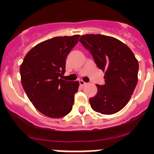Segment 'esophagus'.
<instances>
[{
	"label": "esophagus",
	"instance_id": "1",
	"mask_svg": "<svg viewBox=\"0 0 154 154\" xmlns=\"http://www.w3.org/2000/svg\"><path fill=\"white\" fill-rule=\"evenodd\" d=\"M79 83H80V85H82V86H84V85H85L87 83H85V82H83V81H79Z\"/></svg>",
	"mask_w": 154,
	"mask_h": 154
}]
</instances>
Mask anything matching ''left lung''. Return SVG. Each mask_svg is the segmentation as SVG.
<instances>
[{
    "label": "left lung",
    "mask_w": 154,
    "mask_h": 154,
    "mask_svg": "<svg viewBox=\"0 0 154 154\" xmlns=\"http://www.w3.org/2000/svg\"><path fill=\"white\" fill-rule=\"evenodd\" d=\"M79 41L90 51L98 69L105 72V84L90 98L91 107L103 115L124 108L138 81L139 64L128 47L116 38L103 35H82Z\"/></svg>",
    "instance_id": "1"
}]
</instances>
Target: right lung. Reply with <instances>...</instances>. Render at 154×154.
Masks as SVG:
<instances>
[{
  "label": "right lung",
  "instance_id": "1",
  "mask_svg": "<svg viewBox=\"0 0 154 154\" xmlns=\"http://www.w3.org/2000/svg\"><path fill=\"white\" fill-rule=\"evenodd\" d=\"M79 35L55 37L38 43L20 66L21 82L35 108L50 118H61L72 111L79 82L61 79L66 57Z\"/></svg>",
  "mask_w": 154,
  "mask_h": 154
}]
</instances>
